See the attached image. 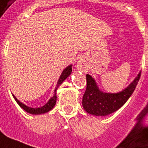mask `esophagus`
<instances>
[{
    "mask_svg": "<svg viewBox=\"0 0 148 148\" xmlns=\"http://www.w3.org/2000/svg\"><path fill=\"white\" fill-rule=\"evenodd\" d=\"M86 64L84 62H83V61H81V62H79V67L80 68V69H85L86 68Z\"/></svg>",
    "mask_w": 148,
    "mask_h": 148,
    "instance_id": "obj_1",
    "label": "esophagus"
}]
</instances>
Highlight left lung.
Here are the masks:
<instances>
[{"label":"left lung","instance_id":"8db88e82","mask_svg":"<svg viewBox=\"0 0 148 148\" xmlns=\"http://www.w3.org/2000/svg\"><path fill=\"white\" fill-rule=\"evenodd\" d=\"M141 76V72L130 84L128 87L118 93L103 92L98 88L95 79L87 74V88L83 96L84 109L94 116H108L119 109L129 99L135 91Z\"/></svg>","mask_w":148,"mask_h":148}]
</instances>
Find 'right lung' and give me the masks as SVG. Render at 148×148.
Segmentation results:
<instances>
[{
	"label": "right lung",
	"instance_id": "right-lung-1",
	"mask_svg": "<svg viewBox=\"0 0 148 148\" xmlns=\"http://www.w3.org/2000/svg\"><path fill=\"white\" fill-rule=\"evenodd\" d=\"M72 65H69L67 68H66L63 72L61 73V75L60 76L59 79H58V82H57V84H56V87L55 91H54V95L52 96L51 99H49L48 103H46L45 105H44L43 107H40V108H30V107H28L26 106L25 104L22 103L21 101H19L18 99L16 98V96L14 95L13 96V98L15 99V100L16 101V103H18L19 106L25 110V112H27L28 113H30V114H32V115H40V114H44V113H46L51 111V110L54 108V106L56 104V90H57V88L59 87L61 84L63 83V81L66 79L71 74L72 72Z\"/></svg>",
	"mask_w": 148,
	"mask_h": 148
}]
</instances>
